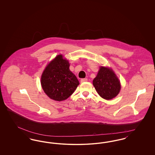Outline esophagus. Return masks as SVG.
<instances>
[{"label": "esophagus", "mask_w": 155, "mask_h": 155, "mask_svg": "<svg viewBox=\"0 0 155 155\" xmlns=\"http://www.w3.org/2000/svg\"><path fill=\"white\" fill-rule=\"evenodd\" d=\"M88 81L87 78H82L81 80V82H85Z\"/></svg>", "instance_id": "34e87169"}]
</instances>
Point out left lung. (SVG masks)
I'll return each instance as SVG.
<instances>
[{"label": "left lung", "mask_w": 155, "mask_h": 155, "mask_svg": "<svg viewBox=\"0 0 155 155\" xmlns=\"http://www.w3.org/2000/svg\"><path fill=\"white\" fill-rule=\"evenodd\" d=\"M93 85L98 94L106 100L115 97L121 89L120 82L114 72L111 68L105 67H100L93 80Z\"/></svg>", "instance_id": "8db88e82"}]
</instances>
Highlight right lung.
Here are the masks:
<instances>
[{
	"mask_svg": "<svg viewBox=\"0 0 155 155\" xmlns=\"http://www.w3.org/2000/svg\"><path fill=\"white\" fill-rule=\"evenodd\" d=\"M69 67L68 61L59 54L48 64L42 74V88L48 96L54 101L66 100L80 84Z\"/></svg>",
	"mask_w": 155,
	"mask_h": 155,
	"instance_id": "obj_1",
	"label": "right lung"
}]
</instances>
